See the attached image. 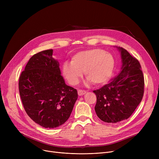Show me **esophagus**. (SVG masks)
Instances as JSON below:
<instances>
[{
	"label": "esophagus",
	"instance_id": "1",
	"mask_svg": "<svg viewBox=\"0 0 159 159\" xmlns=\"http://www.w3.org/2000/svg\"><path fill=\"white\" fill-rule=\"evenodd\" d=\"M87 93V91L85 90H82V89H79L78 90V95L79 96H82L83 95H84Z\"/></svg>",
	"mask_w": 159,
	"mask_h": 159
}]
</instances>
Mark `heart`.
<instances>
[{
  "instance_id": "heart-1",
  "label": "heart",
  "mask_w": 159,
  "mask_h": 159,
  "mask_svg": "<svg viewBox=\"0 0 159 159\" xmlns=\"http://www.w3.org/2000/svg\"><path fill=\"white\" fill-rule=\"evenodd\" d=\"M115 65L113 56L102 49L84 50L72 56L71 64H63L62 74L72 86L79 82L82 72H84L88 83L91 81L95 84L101 85L111 79Z\"/></svg>"
}]
</instances>
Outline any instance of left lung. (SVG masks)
<instances>
[{
	"label": "left lung",
	"instance_id": "1",
	"mask_svg": "<svg viewBox=\"0 0 159 159\" xmlns=\"http://www.w3.org/2000/svg\"><path fill=\"white\" fill-rule=\"evenodd\" d=\"M116 48L122 59L119 73L109 84L93 91L97 96L96 114L101 120L107 123L128 119L144 95V79L139 61L125 49Z\"/></svg>",
	"mask_w": 159,
	"mask_h": 159
}]
</instances>
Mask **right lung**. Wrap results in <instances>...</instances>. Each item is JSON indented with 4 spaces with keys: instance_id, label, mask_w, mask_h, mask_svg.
Masks as SVG:
<instances>
[{
    "instance_id": "obj_1",
    "label": "right lung",
    "mask_w": 159,
    "mask_h": 159,
    "mask_svg": "<svg viewBox=\"0 0 159 159\" xmlns=\"http://www.w3.org/2000/svg\"><path fill=\"white\" fill-rule=\"evenodd\" d=\"M53 49L32 56L20 75L19 89L24 110L40 126L55 128L70 117L77 91L66 84Z\"/></svg>"
}]
</instances>
